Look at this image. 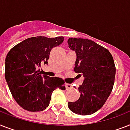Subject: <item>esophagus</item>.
I'll use <instances>...</instances> for the list:
<instances>
[{"label":"esophagus","mask_w":130,"mask_h":130,"mask_svg":"<svg viewBox=\"0 0 130 130\" xmlns=\"http://www.w3.org/2000/svg\"><path fill=\"white\" fill-rule=\"evenodd\" d=\"M65 87H66V89H72V85L69 84V83H66L65 84Z\"/></svg>","instance_id":"esophagus-1"}]
</instances>
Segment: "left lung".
Instances as JSON below:
<instances>
[{
	"label": "left lung",
	"mask_w": 130,
	"mask_h": 130,
	"mask_svg": "<svg viewBox=\"0 0 130 130\" xmlns=\"http://www.w3.org/2000/svg\"><path fill=\"white\" fill-rule=\"evenodd\" d=\"M67 43L77 55L75 72L85 78L78 87L79 100L69 102V109L78 115L92 114L102 108L112 91L116 76L113 59L107 48L91 40L69 38Z\"/></svg>",
	"instance_id": "obj_1"
}]
</instances>
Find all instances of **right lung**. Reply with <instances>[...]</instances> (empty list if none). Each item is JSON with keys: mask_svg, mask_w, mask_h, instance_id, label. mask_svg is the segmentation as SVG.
<instances>
[{"mask_svg": "<svg viewBox=\"0 0 130 130\" xmlns=\"http://www.w3.org/2000/svg\"><path fill=\"white\" fill-rule=\"evenodd\" d=\"M63 37H35L24 40L10 50L5 59V79L17 103L29 111L46 109L57 88L65 90L61 78L41 75L39 67L48 64L53 47L63 42Z\"/></svg>", "mask_w": 130, "mask_h": 130, "instance_id": "1", "label": "right lung"}]
</instances>
